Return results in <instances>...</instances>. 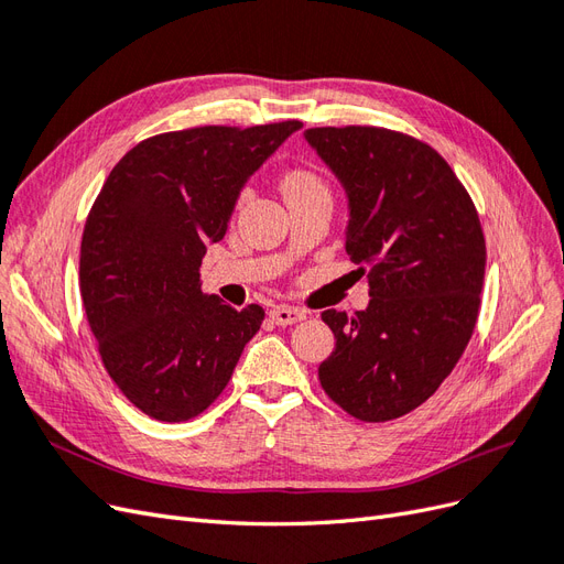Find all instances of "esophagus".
<instances>
[{
	"label": "esophagus",
	"mask_w": 564,
	"mask_h": 564,
	"mask_svg": "<svg viewBox=\"0 0 564 564\" xmlns=\"http://www.w3.org/2000/svg\"><path fill=\"white\" fill-rule=\"evenodd\" d=\"M270 319L284 327V324H296V322L305 319V311L292 308V305H278V308L270 311Z\"/></svg>",
	"instance_id": "esophagus-1"
}]
</instances>
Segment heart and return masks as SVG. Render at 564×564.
<instances>
[{"instance_id":"heart-1","label":"heart","mask_w":564,"mask_h":564,"mask_svg":"<svg viewBox=\"0 0 564 564\" xmlns=\"http://www.w3.org/2000/svg\"><path fill=\"white\" fill-rule=\"evenodd\" d=\"M280 187H282V195L286 197V202L303 197V195H313V193H327L324 181L308 166L286 169L282 181H280Z\"/></svg>"}]
</instances>
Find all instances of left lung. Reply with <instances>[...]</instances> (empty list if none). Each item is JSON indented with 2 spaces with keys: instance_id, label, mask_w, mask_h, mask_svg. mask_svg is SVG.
Returning a JSON list of instances; mask_svg holds the SVG:
<instances>
[{
  "instance_id": "left-lung-1",
  "label": "left lung",
  "mask_w": 564,
  "mask_h": 564,
  "mask_svg": "<svg viewBox=\"0 0 564 564\" xmlns=\"http://www.w3.org/2000/svg\"><path fill=\"white\" fill-rule=\"evenodd\" d=\"M305 139L346 187V251L371 296L352 317L322 313L336 348L319 383L355 419H400L449 377L473 336L487 261L480 216L447 160L414 135L352 124Z\"/></svg>"
}]
</instances>
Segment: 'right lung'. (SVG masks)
Returning a JSON list of instances; mask_svg holds the SVG:
<instances>
[{"instance_id":"right-lung-1","label":"right lung","mask_w":564,"mask_h":564,"mask_svg":"<svg viewBox=\"0 0 564 564\" xmlns=\"http://www.w3.org/2000/svg\"><path fill=\"white\" fill-rule=\"evenodd\" d=\"M303 122L195 127L133 145L87 216L79 292L100 360L143 414L178 423L228 386L265 311L202 294L242 185Z\"/></svg>"}]
</instances>
